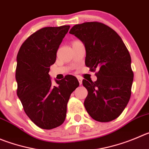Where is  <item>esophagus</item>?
Returning <instances> with one entry per match:
<instances>
[{"label": "esophagus", "mask_w": 149, "mask_h": 149, "mask_svg": "<svg viewBox=\"0 0 149 149\" xmlns=\"http://www.w3.org/2000/svg\"><path fill=\"white\" fill-rule=\"evenodd\" d=\"M78 81H79V84L81 85V84H82V78H81V77H79V78H78Z\"/></svg>", "instance_id": "esophagus-1"}]
</instances>
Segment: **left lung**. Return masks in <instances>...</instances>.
Wrapping results in <instances>:
<instances>
[{
  "instance_id": "8db88e82",
  "label": "left lung",
  "mask_w": 149,
  "mask_h": 149,
  "mask_svg": "<svg viewBox=\"0 0 149 149\" xmlns=\"http://www.w3.org/2000/svg\"><path fill=\"white\" fill-rule=\"evenodd\" d=\"M69 33L85 47V65L95 71L97 80L82 84L88 94L84 105L89 115L99 122L115 120L128 104L134 74L131 56L120 36L98 22L75 25Z\"/></svg>"
}]
</instances>
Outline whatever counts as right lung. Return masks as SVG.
<instances>
[{
	"instance_id": "add662e5",
	"label": "right lung",
	"mask_w": 149,
	"mask_h": 149,
	"mask_svg": "<svg viewBox=\"0 0 149 149\" xmlns=\"http://www.w3.org/2000/svg\"><path fill=\"white\" fill-rule=\"evenodd\" d=\"M69 29L70 26H62L40 29L23 43L17 56V94L28 117L43 129L64 123L70 94L79 85L71 75L55 79L54 85L48 74Z\"/></svg>"
}]
</instances>
